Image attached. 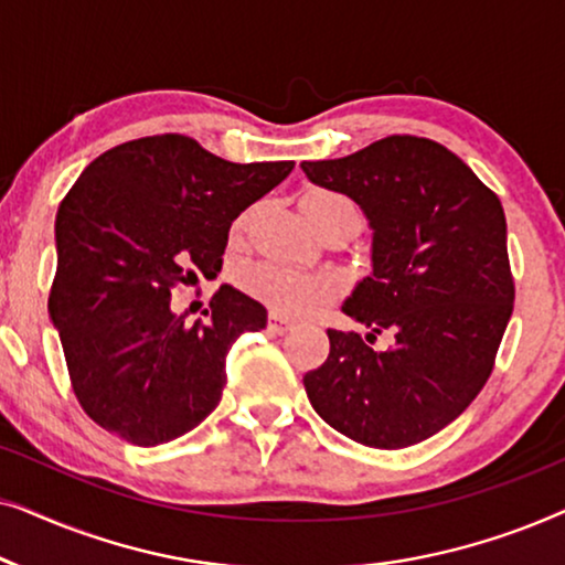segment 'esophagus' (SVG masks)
<instances>
[{
    "mask_svg": "<svg viewBox=\"0 0 565 565\" xmlns=\"http://www.w3.org/2000/svg\"><path fill=\"white\" fill-rule=\"evenodd\" d=\"M267 329L273 331V334H288V331H292V321L282 319V316H277V313H269Z\"/></svg>",
    "mask_w": 565,
    "mask_h": 565,
    "instance_id": "34e87169",
    "label": "esophagus"
}]
</instances>
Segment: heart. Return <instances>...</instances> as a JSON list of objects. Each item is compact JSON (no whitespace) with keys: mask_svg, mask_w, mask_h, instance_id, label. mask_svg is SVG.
I'll use <instances>...</instances> for the list:
<instances>
[{"mask_svg":"<svg viewBox=\"0 0 565 565\" xmlns=\"http://www.w3.org/2000/svg\"><path fill=\"white\" fill-rule=\"evenodd\" d=\"M337 203H350L337 192H308L303 200V213L311 221L316 213L323 207L337 205ZM242 288L262 300L267 308H273V313L280 316H306L313 308H319L323 300L331 296V280L323 275L300 273V269L275 265V262H262V265H252L242 273Z\"/></svg>","mask_w":565,"mask_h":565,"instance_id":"obj_1","label":"heart"}]
</instances>
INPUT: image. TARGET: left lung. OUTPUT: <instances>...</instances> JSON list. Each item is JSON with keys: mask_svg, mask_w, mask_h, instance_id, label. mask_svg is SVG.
<instances>
[{"mask_svg": "<svg viewBox=\"0 0 565 565\" xmlns=\"http://www.w3.org/2000/svg\"><path fill=\"white\" fill-rule=\"evenodd\" d=\"M300 169L352 198L373 231V273L342 303L370 331H327V362L303 375L308 401L360 445L429 439L481 393L512 316L504 207L429 138L388 136ZM381 330L394 334L385 353L369 347Z\"/></svg>", "mask_w": 565, "mask_h": 565, "instance_id": "1", "label": "left lung"}]
</instances>
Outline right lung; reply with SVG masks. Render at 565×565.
I'll return each mask as SVG.
<instances>
[{
  "label": "right lung",
  "mask_w": 565,
  "mask_h": 565,
  "mask_svg": "<svg viewBox=\"0 0 565 565\" xmlns=\"http://www.w3.org/2000/svg\"><path fill=\"white\" fill-rule=\"evenodd\" d=\"M234 164L180 134L105 151L56 213L49 313L89 419L138 447L195 429L218 406L226 354L267 311L221 285L207 321L172 311V290L221 273L228 228L292 172Z\"/></svg>",
  "instance_id": "right-lung-1"
}]
</instances>
